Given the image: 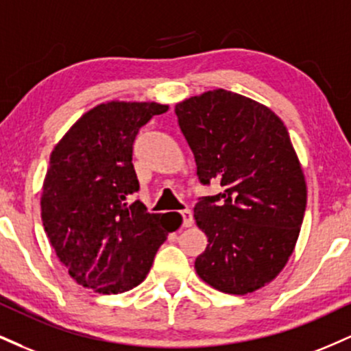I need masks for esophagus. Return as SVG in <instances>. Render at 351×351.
<instances>
[{
	"mask_svg": "<svg viewBox=\"0 0 351 351\" xmlns=\"http://www.w3.org/2000/svg\"><path fill=\"white\" fill-rule=\"evenodd\" d=\"M181 217H183V226H184V227H191V226H193L194 217H193L191 210H189V209L181 210Z\"/></svg>",
	"mask_w": 351,
	"mask_h": 351,
	"instance_id": "34e87169",
	"label": "esophagus"
}]
</instances>
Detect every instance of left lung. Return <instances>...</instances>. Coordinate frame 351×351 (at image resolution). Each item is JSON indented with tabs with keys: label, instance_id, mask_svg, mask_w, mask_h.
I'll return each mask as SVG.
<instances>
[{
	"label": "left lung",
	"instance_id": "8db88e82",
	"mask_svg": "<svg viewBox=\"0 0 351 351\" xmlns=\"http://www.w3.org/2000/svg\"><path fill=\"white\" fill-rule=\"evenodd\" d=\"M175 112L199 181L223 188L194 206L209 242L196 273L227 294L263 288L294 252L307 202L288 129L269 108L222 88L181 101Z\"/></svg>",
	"mask_w": 351,
	"mask_h": 351
}]
</instances>
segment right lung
I'll return each instance as SVG.
<instances>
[{
  "label": "right lung",
  "instance_id": "1",
  "mask_svg": "<svg viewBox=\"0 0 351 351\" xmlns=\"http://www.w3.org/2000/svg\"><path fill=\"white\" fill-rule=\"evenodd\" d=\"M167 111V104L108 101L84 112L52 150L42 222L58 260L83 288L119 294L141 285L160 245L181 226L180 214L173 222L147 213L141 201L129 204L138 191L135 135Z\"/></svg>",
  "mask_w": 351,
  "mask_h": 351
}]
</instances>
